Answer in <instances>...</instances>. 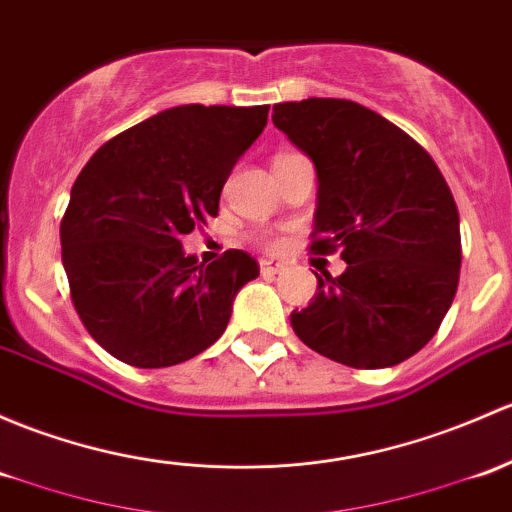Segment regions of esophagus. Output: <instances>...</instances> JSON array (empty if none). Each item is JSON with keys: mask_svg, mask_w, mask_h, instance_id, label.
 Wrapping results in <instances>:
<instances>
[{"mask_svg": "<svg viewBox=\"0 0 512 512\" xmlns=\"http://www.w3.org/2000/svg\"><path fill=\"white\" fill-rule=\"evenodd\" d=\"M260 272H262V277H277V274L284 272V262L262 260L260 262Z\"/></svg>", "mask_w": 512, "mask_h": 512, "instance_id": "34e87169", "label": "esophagus"}]
</instances>
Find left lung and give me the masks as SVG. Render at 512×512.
<instances>
[{
	"label": "left lung",
	"instance_id": "left-lung-1",
	"mask_svg": "<svg viewBox=\"0 0 512 512\" xmlns=\"http://www.w3.org/2000/svg\"><path fill=\"white\" fill-rule=\"evenodd\" d=\"M274 127L316 166L311 250H341L294 333L351 368H390L429 343L461 267L459 211L434 159L400 127L353 100L279 102Z\"/></svg>",
	"mask_w": 512,
	"mask_h": 512
}]
</instances>
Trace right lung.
Here are the masks:
<instances>
[{"label": "right lung", "mask_w": 512, "mask_h": 512, "mask_svg": "<svg viewBox=\"0 0 512 512\" xmlns=\"http://www.w3.org/2000/svg\"><path fill=\"white\" fill-rule=\"evenodd\" d=\"M270 105H179L129 127L85 164L61 223L71 297L90 336L134 368L184 363L223 336L260 265L228 250L203 265L181 238L220 191Z\"/></svg>", "instance_id": "add662e5"}]
</instances>
